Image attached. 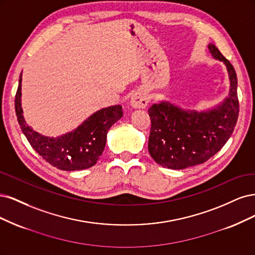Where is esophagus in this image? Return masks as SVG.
<instances>
[{
	"label": "esophagus",
	"mask_w": 255,
	"mask_h": 255,
	"mask_svg": "<svg viewBox=\"0 0 255 255\" xmlns=\"http://www.w3.org/2000/svg\"><path fill=\"white\" fill-rule=\"evenodd\" d=\"M130 105L134 109H144L148 105V98L144 92H136L130 98Z\"/></svg>",
	"instance_id": "34e87169"
}]
</instances>
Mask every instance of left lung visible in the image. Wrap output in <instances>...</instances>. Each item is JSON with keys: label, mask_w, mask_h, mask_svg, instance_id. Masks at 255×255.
<instances>
[{"label": "left lung", "mask_w": 255, "mask_h": 255, "mask_svg": "<svg viewBox=\"0 0 255 255\" xmlns=\"http://www.w3.org/2000/svg\"><path fill=\"white\" fill-rule=\"evenodd\" d=\"M209 51L226 64L229 95L215 108L201 112L184 110L164 101L150 107L148 151L161 166L183 169L202 164L223 148L233 133L240 112L236 73L214 44H209Z\"/></svg>", "instance_id": "1"}]
</instances>
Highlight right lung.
Returning <instances> with one entry per match:
<instances>
[{
  "instance_id": "add662e5",
  "label": "right lung",
  "mask_w": 255,
  "mask_h": 255,
  "mask_svg": "<svg viewBox=\"0 0 255 255\" xmlns=\"http://www.w3.org/2000/svg\"><path fill=\"white\" fill-rule=\"evenodd\" d=\"M22 73L14 98L19 125L27 141L41 157L54 167L73 171L92 167L102 155L110 127L123 117L122 106H110L93 113L71 132L57 137L38 133L29 127L21 107Z\"/></svg>"
}]
</instances>
